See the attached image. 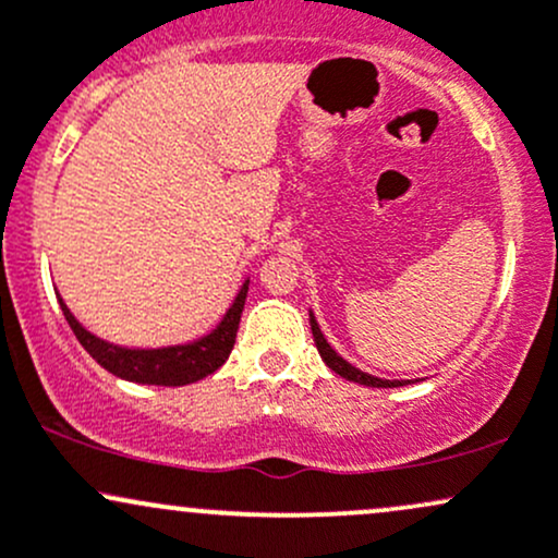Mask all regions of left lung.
Returning a JSON list of instances; mask_svg holds the SVG:
<instances>
[{"instance_id": "8db88e82", "label": "left lung", "mask_w": 558, "mask_h": 558, "mask_svg": "<svg viewBox=\"0 0 558 558\" xmlns=\"http://www.w3.org/2000/svg\"><path fill=\"white\" fill-rule=\"evenodd\" d=\"M310 325H312V336H315L319 356H323V362L328 364V367L336 375H341V377H345V380H351V383H360V386H369V388H399V386H403V383H407V380H383V377L362 373V369H356L354 364H349V362L343 360V356H338L336 351L330 349V343L325 341L323 330H319L317 319H315V315H312V312H310Z\"/></svg>"}]
</instances>
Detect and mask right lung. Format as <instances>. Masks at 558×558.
Returning a JSON list of instances; mask_svg holds the SVG:
<instances>
[{"mask_svg":"<svg viewBox=\"0 0 558 558\" xmlns=\"http://www.w3.org/2000/svg\"><path fill=\"white\" fill-rule=\"evenodd\" d=\"M248 293V280L241 286L239 296L233 299L226 317L220 319V325L209 332V336L198 338V341L181 343V345H165V349H128V345H114L96 338L94 332H88L78 319L73 317V312L68 310L65 301L60 299L62 315H65L68 325L73 328L75 338H78L83 349L94 356L107 373L123 377V380L141 383V386H189V383L202 380V377L213 375L215 369H220L233 351L235 332H239L241 312L246 304Z\"/></svg>","mask_w":558,"mask_h":558,"instance_id":"add662e5","label":"right lung"}]
</instances>
